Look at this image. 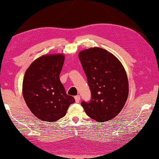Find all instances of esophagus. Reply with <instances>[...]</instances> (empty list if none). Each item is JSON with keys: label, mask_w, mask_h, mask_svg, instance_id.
Returning <instances> with one entry per match:
<instances>
[{"label": "esophagus", "mask_w": 159, "mask_h": 159, "mask_svg": "<svg viewBox=\"0 0 159 159\" xmlns=\"http://www.w3.org/2000/svg\"><path fill=\"white\" fill-rule=\"evenodd\" d=\"M75 102L76 103H79L80 101V96L78 95H76L75 97Z\"/></svg>", "instance_id": "obj_1"}]
</instances>
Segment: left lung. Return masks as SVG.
Returning <instances> with one entry per match:
<instances>
[{
    "label": "left lung",
    "instance_id": "1",
    "mask_svg": "<svg viewBox=\"0 0 159 159\" xmlns=\"http://www.w3.org/2000/svg\"><path fill=\"white\" fill-rule=\"evenodd\" d=\"M78 56L91 92V101L81 104L91 118L100 122L110 120L119 114L127 100L129 82L123 66L101 48L82 50Z\"/></svg>",
    "mask_w": 159,
    "mask_h": 159
}]
</instances>
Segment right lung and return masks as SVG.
<instances>
[{
  "label": "right lung",
  "mask_w": 159,
  "mask_h": 159,
  "mask_svg": "<svg viewBox=\"0 0 159 159\" xmlns=\"http://www.w3.org/2000/svg\"><path fill=\"white\" fill-rule=\"evenodd\" d=\"M64 59L62 54L45 55L35 59L25 71L24 100L31 112L41 120H58L75 101L66 94L59 79Z\"/></svg>",
  "instance_id": "add662e5"
}]
</instances>
